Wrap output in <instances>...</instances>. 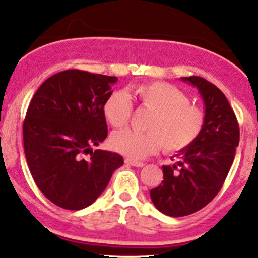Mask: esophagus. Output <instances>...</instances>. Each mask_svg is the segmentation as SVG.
Instances as JSON below:
<instances>
[{"mask_svg":"<svg viewBox=\"0 0 258 258\" xmlns=\"http://www.w3.org/2000/svg\"><path fill=\"white\" fill-rule=\"evenodd\" d=\"M125 163H126V164L132 165V166H136V168H142V166L145 165V163L138 162V160L130 159V158H126V159H125Z\"/></svg>","mask_w":258,"mask_h":258,"instance_id":"34e87169","label":"esophagus"}]
</instances>
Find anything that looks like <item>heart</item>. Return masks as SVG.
<instances>
[{
  "instance_id": "heart-1",
  "label": "heart",
  "mask_w": 258,
  "mask_h": 258,
  "mask_svg": "<svg viewBox=\"0 0 258 258\" xmlns=\"http://www.w3.org/2000/svg\"><path fill=\"white\" fill-rule=\"evenodd\" d=\"M152 112L146 123L148 132L123 129L111 135L113 150L134 159L153 154L164 146L168 152L186 150L202 134L205 112L190 104L189 96L164 82H147L132 87L128 94L113 92L106 98L102 113L113 128H122L132 116V100Z\"/></svg>"
}]
</instances>
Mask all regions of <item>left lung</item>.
I'll return each mask as SVG.
<instances>
[{"instance_id": "obj_1", "label": "left lung", "mask_w": 258, "mask_h": 258, "mask_svg": "<svg viewBox=\"0 0 258 258\" xmlns=\"http://www.w3.org/2000/svg\"><path fill=\"white\" fill-rule=\"evenodd\" d=\"M181 80L201 94L205 124L199 138L176 154L177 163L163 165L164 181L150 192L154 207L172 217L196 213L213 201L223 186L239 145L238 120L225 94L198 76Z\"/></svg>"}]
</instances>
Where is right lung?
Listing matches in <instances>:
<instances>
[{
	"label": "right lung",
	"instance_id": "add662e5",
	"mask_svg": "<svg viewBox=\"0 0 258 258\" xmlns=\"http://www.w3.org/2000/svg\"><path fill=\"white\" fill-rule=\"evenodd\" d=\"M116 82L112 76L66 70L45 80L27 107L26 163L39 190L57 207H89L123 165L118 153L92 148L107 136L102 105Z\"/></svg>",
	"mask_w": 258,
	"mask_h": 258
}]
</instances>
